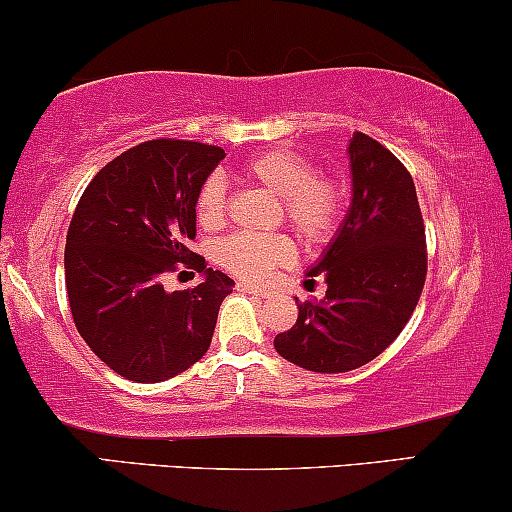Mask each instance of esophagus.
<instances>
[{
    "label": "esophagus",
    "mask_w": 512,
    "mask_h": 512,
    "mask_svg": "<svg viewBox=\"0 0 512 512\" xmlns=\"http://www.w3.org/2000/svg\"><path fill=\"white\" fill-rule=\"evenodd\" d=\"M237 292L251 294V296H261V299H270V296H273V292H270V289H261V287H254V285H244V282H237Z\"/></svg>",
    "instance_id": "esophagus-1"
}]
</instances>
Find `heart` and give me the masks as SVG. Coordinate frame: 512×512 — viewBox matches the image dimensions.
Here are the masks:
<instances>
[{
	"mask_svg": "<svg viewBox=\"0 0 512 512\" xmlns=\"http://www.w3.org/2000/svg\"><path fill=\"white\" fill-rule=\"evenodd\" d=\"M244 178L280 197V216L306 246L330 242L342 218L346 185L332 175H318L306 156L289 149L263 151L244 163ZM201 227L225 220V187L208 178L197 197ZM294 258V244L285 235H232L220 242L218 261L246 282H261Z\"/></svg>",
	"mask_w": 512,
	"mask_h": 512,
	"instance_id": "b5f03b06",
	"label": "heart"
}]
</instances>
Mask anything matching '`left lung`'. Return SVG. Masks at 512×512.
<instances>
[{
  "label": "left lung",
  "instance_id": "left-lung-1",
  "mask_svg": "<svg viewBox=\"0 0 512 512\" xmlns=\"http://www.w3.org/2000/svg\"><path fill=\"white\" fill-rule=\"evenodd\" d=\"M351 206L304 287L323 277V299L299 308L275 351L313 372H349L377 358L399 337L418 306L427 275L425 225L406 166L363 132L346 147Z\"/></svg>",
  "mask_w": 512,
  "mask_h": 512
}]
</instances>
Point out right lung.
Returning <instances> with one entry per match:
<instances>
[{"mask_svg": "<svg viewBox=\"0 0 512 512\" xmlns=\"http://www.w3.org/2000/svg\"><path fill=\"white\" fill-rule=\"evenodd\" d=\"M223 159L211 144L142 142L106 163L78 201L63 256L71 313L87 346L125 380H170L211 346L235 282L187 244L199 189ZM178 262L205 280L166 293L160 277Z\"/></svg>", "mask_w": 512, "mask_h": 512, "instance_id": "right-lung-1", "label": "right lung"}]
</instances>
